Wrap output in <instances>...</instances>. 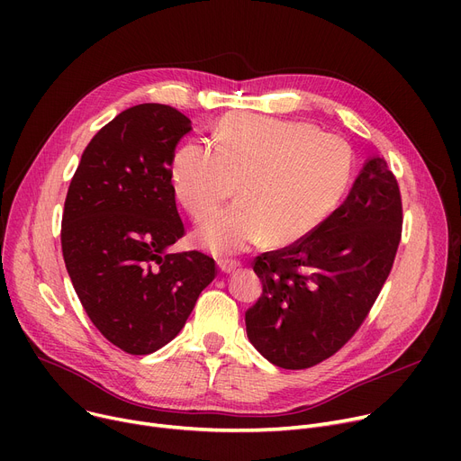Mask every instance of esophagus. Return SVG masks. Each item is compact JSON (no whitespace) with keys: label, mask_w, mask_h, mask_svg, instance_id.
<instances>
[{"label":"esophagus","mask_w":461,"mask_h":461,"mask_svg":"<svg viewBox=\"0 0 461 461\" xmlns=\"http://www.w3.org/2000/svg\"><path fill=\"white\" fill-rule=\"evenodd\" d=\"M239 265L240 263L235 259H218V269H221L222 273H231L239 267Z\"/></svg>","instance_id":"esophagus-1"}]
</instances>
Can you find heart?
I'll list each match as a JSON object with an SVG mask.
<instances>
[{
  "label": "heart",
  "mask_w": 461,
  "mask_h": 461,
  "mask_svg": "<svg viewBox=\"0 0 461 461\" xmlns=\"http://www.w3.org/2000/svg\"><path fill=\"white\" fill-rule=\"evenodd\" d=\"M209 143L177 149L169 181L181 207L196 221L231 207L198 228V243L214 254H237L271 240L287 247L312 235L342 202L353 155L346 140L303 121L228 115Z\"/></svg>",
  "instance_id": "obj_1"
}]
</instances>
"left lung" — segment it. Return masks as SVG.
<instances>
[{"label": "left lung", "instance_id": "obj_1", "mask_svg": "<svg viewBox=\"0 0 461 461\" xmlns=\"http://www.w3.org/2000/svg\"><path fill=\"white\" fill-rule=\"evenodd\" d=\"M400 239V186L386 160L374 157L323 226L254 259L263 294L245 313L252 346L285 370L332 357L366 320Z\"/></svg>", "mask_w": 461, "mask_h": 461}]
</instances>
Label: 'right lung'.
Returning <instances> with one entry per match:
<instances>
[{
    "instance_id": "right-lung-1",
    "label": "right lung",
    "mask_w": 461,
    "mask_h": 461,
    "mask_svg": "<svg viewBox=\"0 0 461 461\" xmlns=\"http://www.w3.org/2000/svg\"><path fill=\"white\" fill-rule=\"evenodd\" d=\"M190 129L172 106H132L93 136L68 185L67 273L93 325L131 355L174 340L216 276L198 250L166 252L185 235L169 166Z\"/></svg>"
}]
</instances>
